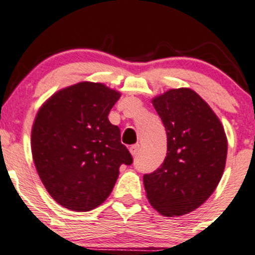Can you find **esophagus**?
<instances>
[{
    "instance_id": "34e87169",
    "label": "esophagus",
    "mask_w": 255,
    "mask_h": 255,
    "mask_svg": "<svg viewBox=\"0 0 255 255\" xmlns=\"http://www.w3.org/2000/svg\"><path fill=\"white\" fill-rule=\"evenodd\" d=\"M139 150H140V145H139V144L132 145V146L129 147V151H130V153H132V155L134 156V157H135V156L138 155V153H139Z\"/></svg>"
}]
</instances>
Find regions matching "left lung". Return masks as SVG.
Masks as SVG:
<instances>
[{
    "label": "left lung",
    "instance_id": "left-lung-1",
    "mask_svg": "<svg viewBox=\"0 0 255 255\" xmlns=\"http://www.w3.org/2000/svg\"><path fill=\"white\" fill-rule=\"evenodd\" d=\"M167 133L161 167L144 174L151 206L166 217L198 208L214 192L225 168L228 140L217 115L189 88L170 89L152 100Z\"/></svg>",
    "mask_w": 255,
    "mask_h": 255
}]
</instances>
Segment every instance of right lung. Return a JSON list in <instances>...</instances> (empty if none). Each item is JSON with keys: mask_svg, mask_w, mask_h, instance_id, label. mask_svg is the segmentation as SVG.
<instances>
[{"mask_svg": "<svg viewBox=\"0 0 255 255\" xmlns=\"http://www.w3.org/2000/svg\"><path fill=\"white\" fill-rule=\"evenodd\" d=\"M119 92L81 82L42 105L31 132L36 169L49 195L75 212L102 205L113 191L121 164L133 157L108 116Z\"/></svg>", "mask_w": 255, "mask_h": 255, "instance_id": "add662e5", "label": "right lung"}]
</instances>
